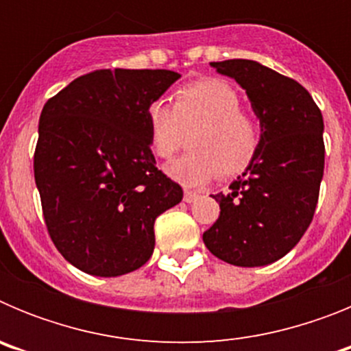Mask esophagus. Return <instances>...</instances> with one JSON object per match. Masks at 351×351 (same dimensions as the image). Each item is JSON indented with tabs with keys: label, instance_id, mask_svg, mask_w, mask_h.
<instances>
[{
	"label": "esophagus",
	"instance_id": "1",
	"mask_svg": "<svg viewBox=\"0 0 351 351\" xmlns=\"http://www.w3.org/2000/svg\"><path fill=\"white\" fill-rule=\"evenodd\" d=\"M198 198V191H193V190H184V202L191 204L195 202Z\"/></svg>",
	"mask_w": 351,
	"mask_h": 351
}]
</instances>
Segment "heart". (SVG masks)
<instances>
[{
    "mask_svg": "<svg viewBox=\"0 0 351 351\" xmlns=\"http://www.w3.org/2000/svg\"><path fill=\"white\" fill-rule=\"evenodd\" d=\"M237 89L228 80L206 77L173 93V107L156 100L147 107L151 151L169 160L184 147L190 153L169 165L176 181L188 186L235 176L246 170L262 144L260 123L244 108Z\"/></svg>",
    "mask_w": 351,
    "mask_h": 351,
    "instance_id": "obj_1",
    "label": "heart"
}]
</instances>
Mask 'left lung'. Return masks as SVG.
I'll list each match as a JSON object with an SVG mask.
<instances>
[{
	"mask_svg": "<svg viewBox=\"0 0 351 351\" xmlns=\"http://www.w3.org/2000/svg\"><path fill=\"white\" fill-rule=\"evenodd\" d=\"M246 91L262 144L228 193L214 195L219 218L204 232L214 256L237 267L283 258L308 230L324 178V117L297 80L251 60L210 63Z\"/></svg>",
	"mask_w": 351,
	"mask_h": 351,
	"instance_id": "obj_1",
	"label": "left lung"
}]
</instances>
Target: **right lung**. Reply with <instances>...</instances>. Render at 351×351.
Returning <instances> with one entry per match:
<instances>
[{
	"label": "right lung",
	"mask_w": 351,
	"mask_h": 351,
	"mask_svg": "<svg viewBox=\"0 0 351 351\" xmlns=\"http://www.w3.org/2000/svg\"><path fill=\"white\" fill-rule=\"evenodd\" d=\"M172 70H95L43 105L35 182L61 255L86 274L116 278L154 250V221L182 200L158 170L147 107L179 79Z\"/></svg>",
	"instance_id": "add662e5"
}]
</instances>
